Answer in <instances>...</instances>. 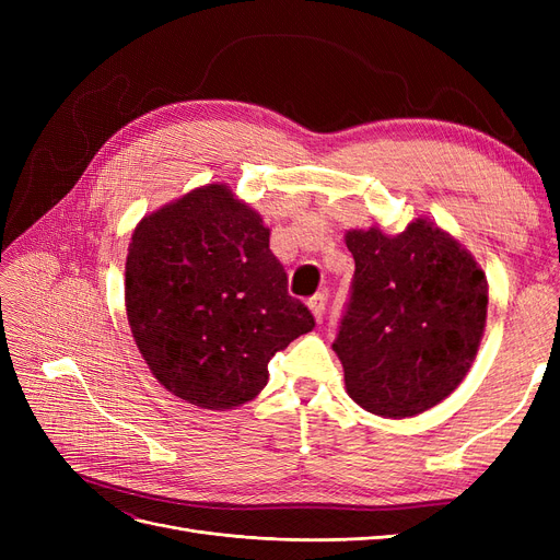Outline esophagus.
I'll use <instances>...</instances> for the list:
<instances>
[{"label": "esophagus", "instance_id": "1", "mask_svg": "<svg viewBox=\"0 0 560 560\" xmlns=\"http://www.w3.org/2000/svg\"><path fill=\"white\" fill-rule=\"evenodd\" d=\"M308 308H311L313 317H315L317 322H322V317H325V311H327V299L322 296V294L313 296V299L308 301Z\"/></svg>", "mask_w": 560, "mask_h": 560}]
</instances>
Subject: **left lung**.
<instances>
[{"label":"left lung","instance_id":"1","mask_svg":"<svg viewBox=\"0 0 560 560\" xmlns=\"http://www.w3.org/2000/svg\"><path fill=\"white\" fill-rule=\"evenodd\" d=\"M352 292L334 350L354 404L383 418L432 409L463 383L486 327L488 282L453 235L416 219L346 233Z\"/></svg>","mask_w":560,"mask_h":560}]
</instances>
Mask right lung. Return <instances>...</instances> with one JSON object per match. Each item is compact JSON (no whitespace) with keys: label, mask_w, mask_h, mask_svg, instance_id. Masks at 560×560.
Segmentation results:
<instances>
[{"label":"right lung","mask_w":560,"mask_h":560,"mask_svg":"<svg viewBox=\"0 0 560 560\" xmlns=\"http://www.w3.org/2000/svg\"><path fill=\"white\" fill-rule=\"evenodd\" d=\"M268 238L226 184L198 186L135 229L128 325L167 393L212 411L241 406L268 383L270 358L315 327Z\"/></svg>","instance_id":"right-lung-1"}]
</instances>
